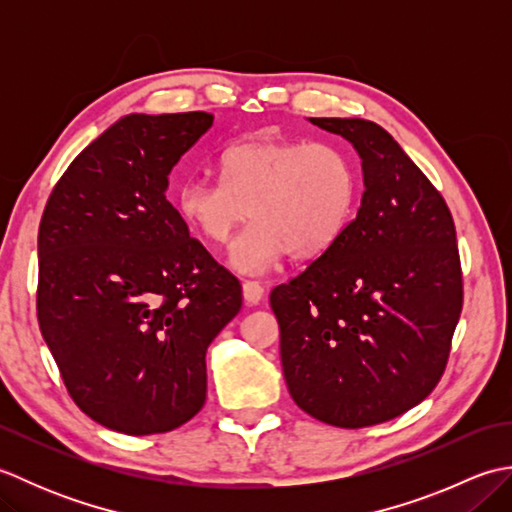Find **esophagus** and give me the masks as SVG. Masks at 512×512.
<instances>
[{"mask_svg": "<svg viewBox=\"0 0 512 512\" xmlns=\"http://www.w3.org/2000/svg\"><path fill=\"white\" fill-rule=\"evenodd\" d=\"M242 292H244V301L248 303V306H257V303L264 299V286L259 284V281H244Z\"/></svg>", "mask_w": 512, "mask_h": 512, "instance_id": "esophagus-1", "label": "esophagus"}]
</instances>
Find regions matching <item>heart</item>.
<instances>
[{"mask_svg": "<svg viewBox=\"0 0 512 512\" xmlns=\"http://www.w3.org/2000/svg\"><path fill=\"white\" fill-rule=\"evenodd\" d=\"M222 182L184 180L176 209L206 244L226 246L248 215L231 264L262 275L286 253L312 259L345 231L358 195V171L345 149L330 143L248 138L228 145L217 160Z\"/></svg>", "mask_w": 512, "mask_h": 512, "instance_id": "b5f03b06", "label": "heart"}]
</instances>
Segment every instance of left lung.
Wrapping results in <instances>:
<instances>
[{
    "mask_svg": "<svg viewBox=\"0 0 512 512\" xmlns=\"http://www.w3.org/2000/svg\"><path fill=\"white\" fill-rule=\"evenodd\" d=\"M350 140L363 200L332 248L270 292L292 400L332 427L387 422L444 374L462 312V268L447 202L383 127L310 118Z\"/></svg>",
    "mask_w": 512,
    "mask_h": 512,
    "instance_id": "left-lung-1",
    "label": "left lung"
}]
</instances>
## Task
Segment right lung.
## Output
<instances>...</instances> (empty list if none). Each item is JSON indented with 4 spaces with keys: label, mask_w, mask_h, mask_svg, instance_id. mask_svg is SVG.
I'll list each match as a JSON object with an SVG mask.
<instances>
[{
    "label": "right lung",
    "mask_w": 512,
    "mask_h": 512,
    "mask_svg": "<svg viewBox=\"0 0 512 512\" xmlns=\"http://www.w3.org/2000/svg\"><path fill=\"white\" fill-rule=\"evenodd\" d=\"M206 112L129 114L54 184L39 224L37 319L68 394L103 427L178 429L206 400V347L242 286L167 200Z\"/></svg>",
    "instance_id": "right-lung-1"
}]
</instances>
